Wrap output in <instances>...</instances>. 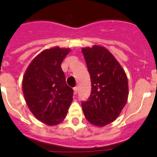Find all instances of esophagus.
<instances>
[{
  "mask_svg": "<svg viewBox=\"0 0 157 157\" xmlns=\"http://www.w3.org/2000/svg\"><path fill=\"white\" fill-rule=\"evenodd\" d=\"M73 90H74V94H76L78 93V86H75L73 88Z\"/></svg>",
  "mask_w": 157,
  "mask_h": 157,
  "instance_id": "1",
  "label": "esophagus"
}]
</instances>
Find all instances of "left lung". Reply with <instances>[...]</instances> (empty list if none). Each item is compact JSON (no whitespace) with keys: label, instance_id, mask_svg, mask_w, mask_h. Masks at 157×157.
Masks as SVG:
<instances>
[{"label":"left lung","instance_id":"obj_1","mask_svg":"<svg viewBox=\"0 0 157 157\" xmlns=\"http://www.w3.org/2000/svg\"><path fill=\"white\" fill-rule=\"evenodd\" d=\"M90 75L88 100L82 102L86 120L104 127L119 116L128 98V81L121 65L107 48L99 45L82 49Z\"/></svg>","mask_w":157,"mask_h":157}]
</instances>
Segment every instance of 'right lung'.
Masks as SVG:
<instances>
[{
    "label": "right lung",
    "instance_id": "obj_1",
    "mask_svg": "<svg viewBox=\"0 0 157 157\" xmlns=\"http://www.w3.org/2000/svg\"><path fill=\"white\" fill-rule=\"evenodd\" d=\"M69 48L54 47L38 54L27 67L23 91L30 112L47 125L63 121L72 102L74 90L67 85L61 63Z\"/></svg>",
    "mask_w": 157,
    "mask_h": 157
}]
</instances>
